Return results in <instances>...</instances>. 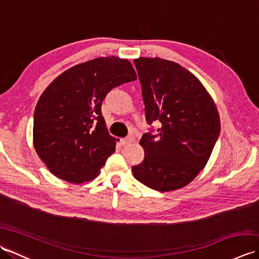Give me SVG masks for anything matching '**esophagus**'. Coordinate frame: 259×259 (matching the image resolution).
Returning <instances> with one entry per match:
<instances>
[{
  "instance_id": "esophagus-1",
  "label": "esophagus",
  "mask_w": 259,
  "mask_h": 259,
  "mask_svg": "<svg viewBox=\"0 0 259 259\" xmlns=\"http://www.w3.org/2000/svg\"><path fill=\"white\" fill-rule=\"evenodd\" d=\"M133 138H131V137H129V138H122V139H120V144L122 145V146H125V145H128V144H130V142H133Z\"/></svg>"
}]
</instances>
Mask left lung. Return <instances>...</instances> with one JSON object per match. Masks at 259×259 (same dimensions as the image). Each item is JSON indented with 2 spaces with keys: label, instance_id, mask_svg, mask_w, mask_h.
Segmentation results:
<instances>
[{
  "label": "left lung",
  "instance_id": "left-lung-1",
  "mask_svg": "<svg viewBox=\"0 0 259 259\" xmlns=\"http://www.w3.org/2000/svg\"><path fill=\"white\" fill-rule=\"evenodd\" d=\"M146 121L160 122L156 136L140 139L145 150L134 177L158 191L187 186L205 168L221 133L216 104L196 76L160 58L135 59Z\"/></svg>",
  "mask_w": 259,
  "mask_h": 259
}]
</instances>
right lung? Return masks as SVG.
Returning a JSON list of instances; mask_svg holds the SVG:
<instances>
[{
    "instance_id": "1",
    "label": "right lung",
    "mask_w": 259,
    "mask_h": 259,
    "mask_svg": "<svg viewBox=\"0 0 259 259\" xmlns=\"http://www.w3.org/2000/svg\"><path fill=\"white\" fill-rule=\"evenodd\" d=\"M136 79L128 60L106 57L76 64L49 84L34 110L33 145L51 174L72 184L98 177L118 141L108 133L102 101Z\"/></svg>"
}]
</instances>
